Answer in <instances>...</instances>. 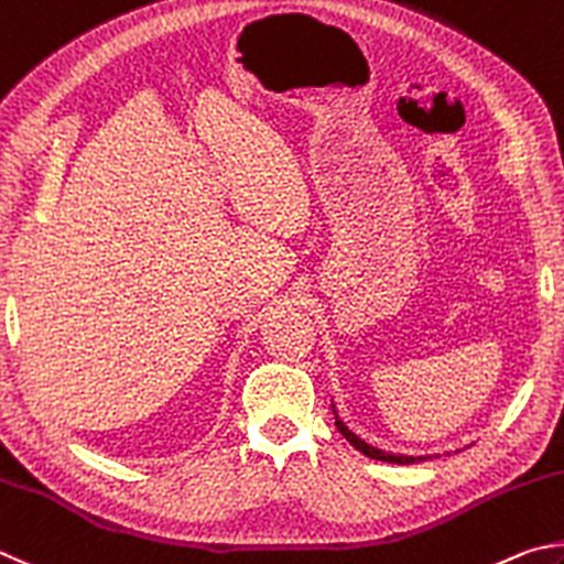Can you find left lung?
I'll return each mask as SVG.
<instances>
[{
    "mask_svg": "<svg viewBox=\"0 0 564 564\" xmlns=\"http://www.w3.org/2000/svg\"><path fill=\"white\" fill-rule=\"evenodd\" d=\"M337 429H339V433L344 438H347L354 448H357L359 453H364V456H369V458H373V460H387V463H399V466H409V463H419V460H426L423 456H393V453H387V451H379V448H373V446H369V443H364L357 433H351L347 426H344V423L339 421V416H337Z\"/></svg>",
    "mask_w": 564,
    "mask_h": 564,
    "instance_id": "obj_1",
    "label": "left lung"
}]
</instances>
